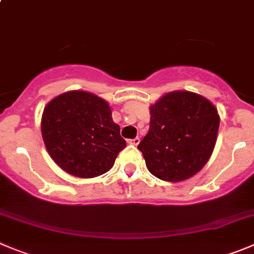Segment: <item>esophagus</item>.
Returning <instances> with one entry per match:
<instances>
[{"mask_svg":"<svg viewBox=\"0 0 254 254\" xmlns=\"http://www.w3.org/2000/svg\"><path fill=\"white\" fill-rule=\"evenodd\" d=\"M127 143H129L130 145H134V146H136V145H138L139 143H140V139H139V138H134V139H131V140H129V141H127Z\"/></svg>","mask_w":254,"mask_h":254,"instance_id":"esophagus-1","label":"esophagus"}]
</instances>
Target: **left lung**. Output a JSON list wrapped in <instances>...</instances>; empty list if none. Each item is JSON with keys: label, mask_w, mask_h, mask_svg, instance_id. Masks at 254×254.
I'll list each match as a JSON object with an SVG mask.
<instances>
[{"label": "left lung", "mask_w": 254, "mask_h": 254, "mask_svg": "<svg viewBox=\"0 0 254 254\" xmlns=\"http://www.w3.org/2000/svg\"><path fill=\"white\" fill-rule=\"evenodd\" d=\"M149 110V131L138 145L149 172L177 183L202 170L217 143V108L202 95L177 90L163 95Z\"/></svg>", "instance_id": "left-lung-1"}]
</instances>
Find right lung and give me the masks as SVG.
Masks as SVG:
<instances>
[{
  "mask_svg": "<svg viewBox=\"0 0 254 254\" xmlns=\"http://www.w3.org/2000/svg\"><path fill=\"white\" fill-rule=\"evenodd\" d=\"M41 134L52 160L77 178L109 172L127 146L108 101L82 90L60 94L45 106Z\"/></svg>",
  "mask_w": 254,
  "mask_h": 254,
  "instance_id": "add662e5",
  "label": "right lung"
}]
</instances>
